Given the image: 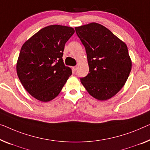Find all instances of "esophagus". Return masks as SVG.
Returning a JSON list of instances; mask_svg holds the SVG:
<instances>
[{
  "label": "esophagus",
  "mask_w": 150,
  "mask_h": 150,
  "mask_svg": "<svg viewBox=\"0 0 150 150\" xmlns=\"http://www.w3.org/2000/svg\"><path fill=\"white\" fill-rule=\"evenodd\" d=\"M73 71H75L76 70H77V66H75V67H73Z\"/></svg>",
  "instance_id": "1"
}]
</instances>
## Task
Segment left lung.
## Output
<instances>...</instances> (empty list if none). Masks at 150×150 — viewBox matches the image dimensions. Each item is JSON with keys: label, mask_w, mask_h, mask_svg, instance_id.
Here are the masks:
<instances>
[{"label": "left lung", "mask_w": 150, "mask_h": 150, "mask_svg": "<svg viewBox=\"0 0 150 150\" xmlns=\"http://www.w3.org/2000/svg\"><path fill=\"white\" fill-rule=\"evenodd\" d=\"M75 29L86 48L89 69L81 83L96 99H110L125 86L130 74L132 62L126 44L99 23Z\"/></svg>", "instance_id": "left-lung-1"}]
</instances>
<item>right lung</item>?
<instances>
[{
  "mask_svg": "<svg viewBox=\"0 0 150 150\" xmlns=\"http://www.w3.org/2000/svg\"><path fill=\"white\" fill-rule=\"evenodd\" d=\"M75 33L71 27L52 25L38 31L23 44L17 62L23 88L39 101L47 102L59 94L72 74L64 65V44Z\"/></svg>",
  "mask_w": 150,
  "mask_h": 150,
  "instance_id": "1",
  "label": "right lung"
}]
</instances>
